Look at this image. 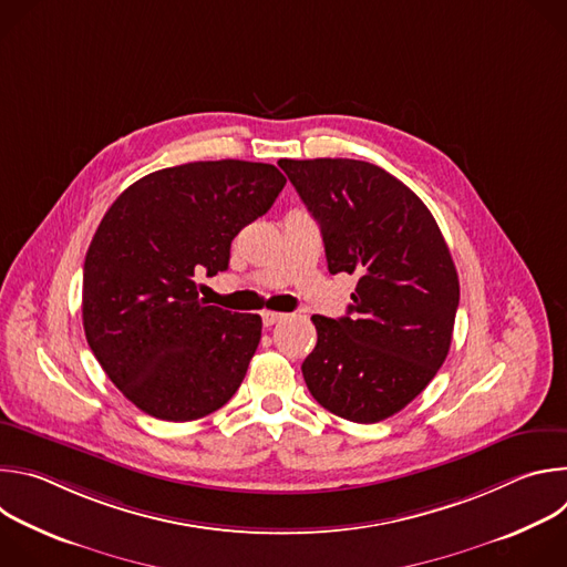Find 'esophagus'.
<instances>
[{"instance_id": "1", "label": "esophagus", "mask_w": 567, "mask_h": 567, "mask_svg": "<svg viewBox=\"0 0 567 567\" xmlns=\"http://www.w3.org/2000/svg\"><path fill=\"white\" fill-rule=\"evenodd\" d=\"M282 318H285V313H282V311H262V322H265V328L276 326V322H280Z\"/></svg>"}]
</instances>
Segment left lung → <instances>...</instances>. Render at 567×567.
Listing matches in <instances>:
<instances>
[{"mask_svg": "<svg viewBox=\"0 0 567 567\" xmlns=\"http://www.w3.org/2000/svg\"><path fill=\"white\" fill-rule=\"evenodd\" d=\"M278 166L320 226L330 274L359 278L348 316H311L305 383L330 413L381 422L431 383L451 348L460 282L442 230L409 186L368 161Z\"/></svg>", "mask_w": 567, "mask_h": 567, "instance_id": "1", "label": "left lung"}]
</instances>
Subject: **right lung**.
<instances>
[{
  "instance_id": "add662e5",
  "label": "right lung",
  "mask_w": 567,
  "mask_h": 567,
  "mask_svg": "<svg viewBox=\"0 0 567 567\" xmlns=\"http://www.w3.org/2000/svg\"><path fill=\"white\" fill-rule=\"evenodd\" d=\"M285 184L271 164L195 161L145 175L101 219L83 269L85 337L143 413L206 417L245 379L262 318L206 305L195 276L228 269L233 237Z\"/></svg>"
}]
</instances>
